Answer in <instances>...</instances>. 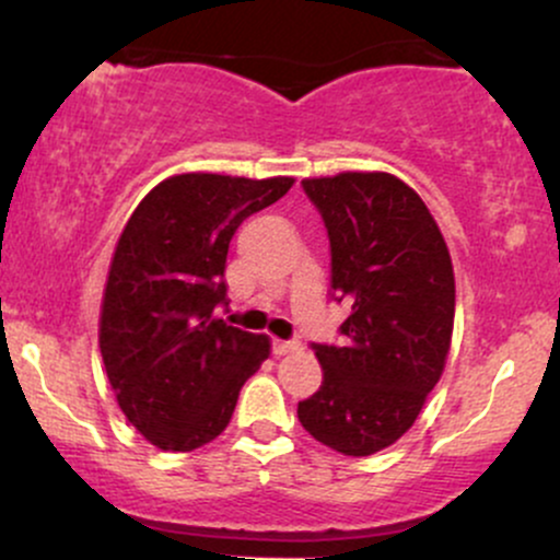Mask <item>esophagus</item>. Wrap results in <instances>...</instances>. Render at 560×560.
Returning a JSON list of instances; mask_svg holds the SVG:
<instances>
[{
    "label": "esophagus",
    "mask_w": 560,
    "mask_h": 560,
    "mask_svg": "<svg viewBox=\"0 0 560 560\" xmlns=\"http://www.w3.org/2000/svg\"><path fill=\"white\" fill-rule=\"evenodd\" d=\"M300 342L294 339H273V355H289V352H298Z\"/></svg>",
    "instance_id": "esophagus-1"
}]
</instances>
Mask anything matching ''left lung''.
Masks as SVG:
<instances>
[{
    "instance_id": "8db88e82",
    "label": "left lung",
    "mask_w": 560,
    "mask_h": 560,
    "mask_svg": "<svg viewBox=\"0 0 560 560\" xmlns=\"http://www.w3.org/2000/svg\"><path fill=\"white\" fill-rule=\"evenodd\" d=\"M329 234L331 298L350 305L342 345L311 342L324 382L298 405L320 445L378 453L413 427L453 337L455 279L423 199L389 173L305 178Z\"/></svg>"
}]
</instances>
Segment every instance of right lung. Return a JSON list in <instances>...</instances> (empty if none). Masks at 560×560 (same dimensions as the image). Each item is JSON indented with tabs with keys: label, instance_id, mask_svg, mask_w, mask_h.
Masks as SVG:
<instances>
[{
	"label": "right lung",
	"instance_id": "right-lung-1",
	"mask_svg": "<svg viewBox=\"0 0 560 560\" xmlns=\"http://www.w3.org/2000/svg\"><path fill=\"white\" fill-rule=\"evenodd\" d=\"M294 178L182 173L128 218L100 318V350L126 419L152 445L186 453L229 427L236 397L271 345L218 318L229 242Z\"/></svg>",
	"mask_w": 560,
	"mask_h": 560
}]
</instances>
